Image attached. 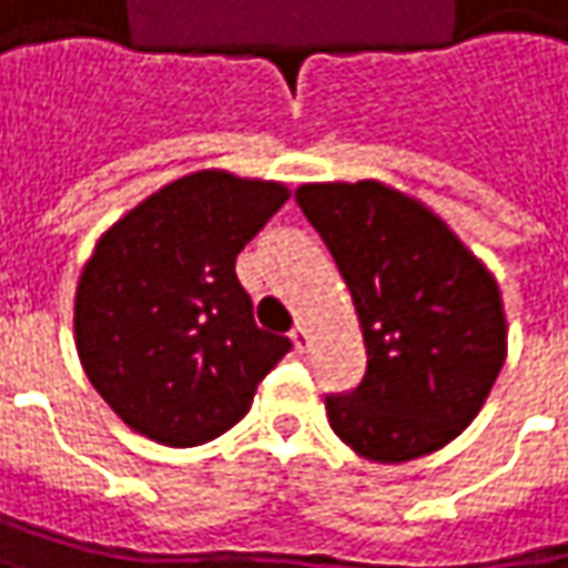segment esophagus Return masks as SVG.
Instances as JSON below:
<instances>
[{"instance_id":"obj_1","label":"esophagus","mask_w":568,"mask_h":568,"mask_svg":"<svg viewBox=\"0 0 568 568\" xmlns=\"http://www.w3.org/2000/svg\"><path fill=\"white\" fill-rule=\"evenodd\" d=\"M291 339H294V345H297V348L304 352V348H306V339H310V333H306L304 323H297V326L291 329Z\"/></svg>"}]
</instances>
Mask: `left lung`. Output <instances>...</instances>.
<instances>
[{
	"instance_id": "left-lung-1",
	"label": "left lung",
	"mask_w": 568,
	"mask_h": 568,
	"mask_svg": "<svg viewBox=\"0 0 568 568\" xmlns=\"http://www.w3.org/2000/svg\"><path fill=\"white\" fill-rule=\"evenodd\" d=\"M297 206L343 274L368 352L362 382L326 394L333 433L375 463L443 449L505 365L495 277L439 216L385 183H304Z\"/></svg>"
}]
</instances>
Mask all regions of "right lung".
<instances>
[{
    "mask_svg": "<svg viewBox=\"0 0 568 568\" xmlns=\"http://www.w3.org/2000/svg\"><path fill=\"white\" fill-rule=\"evenodd\" d=\"M287 186L200 171L161 186L100 239L77 284V352L102 400L154 443L235 426L291 339L255 323L235 255Z\"/></svg>",
    "mask_w": 568,
    "mask_h": 568,
    "instance_id": "obj_1",
    "label": "right lung"
}]
</instances>
